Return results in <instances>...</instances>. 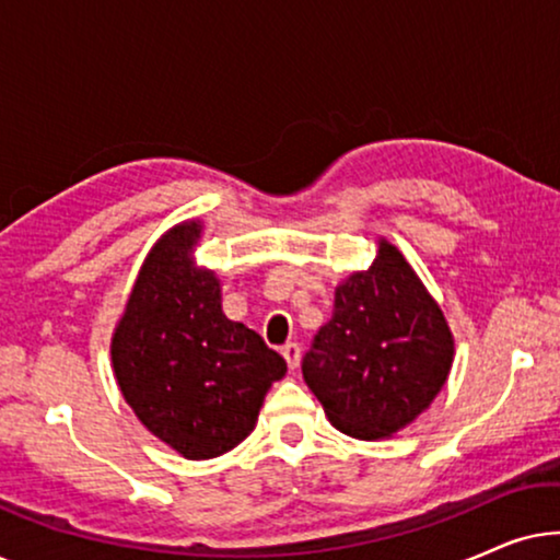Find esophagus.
<instances>
[{"mask_svg":"<svg viewBox=\"0 0 560 560\" xmlns=\"http://www.w3.org/2000/svg\"><path fill=\"white\" fill-rule=\"evenodd\" d=\"M280 351H282V357H285L290 370H298V364H301V347H298L295 341H288Z\"/></svg>","mask_w":560,"mask_h":560,"instance_id":"obj_1","label":"esophagus"}]
</instances>
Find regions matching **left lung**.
I'll list each match as a JSON object with an SVG mask.
<instances>
[{
  "mask_svg": "<svg viewBox=\"0 0 560 560\" xmlns=\"http://www.w3.org/2000/svg\"><path fill=\"white\" fill-rule=\"evenodd\" d=\"M454 334L402 252L380 236L370 270L336 285L334 316L303 377L336 431L380 441L410 425L446 385Z\"/></svg>",
  "mask_w": 560,
  "mask_h": 560,
  "instance_id": "left-lung-1",
  "label": "left lung"
}]
</instances>
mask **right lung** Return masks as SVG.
Instances as JSON below:
<instances>
[{
	"label": "right lung",
	"mask_w": 560,
	"mask_h": 560,
	"mask_svg": "<svg viewBox=\"0 0 560 560\" xmlns=\"http://www.w3.org/2000/svg\"><path fill=\"white\" fill-rule=\"evenodd\" d=\"M203 221L152 244L112 334V366L148 431L190 462L217 458L255 431L288 364L262 336L221 311V280L196 265Z\"/></svg>",
	"instance_id": "right-lung-1"
}]
</instances>
